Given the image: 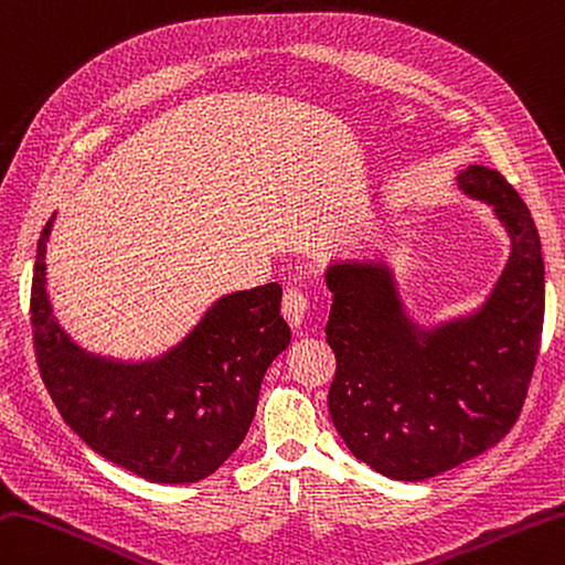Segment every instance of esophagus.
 Listing matches in <instances>:
<instances>
[{"label":"esophagus","mask_w":565,"mask_h":565,"mask_svg":"<svg viewBox=\"0 0 565 565\" xmlns=\"http://www.w3.org/2000/svg\"><path fill=\"white\" fill-rule=\"evenodd\" d=\"M281 313L286 318V323H289L291 328H301L306 316H308V298L301 291L289 289L284 294Z\"/></svg>","instance_id":"esophagus-1"}]
</instances>
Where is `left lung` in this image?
Returning <instances> with one entry per match:
<instances>
[{"mask_svg":"<svg viewBox=\"0 0 565 565\" xmlns=\"http://www.w3.org/2000/svg\"><path fill=\"white\" fill-rule=\"evenodd\" d=\"M458 183L490 203L512 237L510 262L480 311L418 330L386 264L340 259L326 271L333 291L326 340L338 362L330 418L352 456L392 480H428L500 444L539 358L546 291L532 213L488 166H468Z\"/></svg>","mask_w":565,"mask_h":565,"instance_id":"obj_1","label":"left lung"}]
</instances>
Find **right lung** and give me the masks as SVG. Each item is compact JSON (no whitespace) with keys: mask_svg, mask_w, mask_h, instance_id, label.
<instances>
[{"mask_svg":"<svg viewBox=\"0 0 565 565\" xmlns=\"http://www.w3.org/2000/svg\"><path fill=\"white\" fill-rule=\"evenodd\" d=\"M43 227L31 281V335L41 380L63 422L97 456L159 484L213 475L245 440L259 386L289 348L281 286L223 296L191 335L149 362L90 355L55 323Z\"/></svg>","mask_w":565,"mask_h":565,"instance_id":"obj_1","label":"right lung"}]
</instances>
